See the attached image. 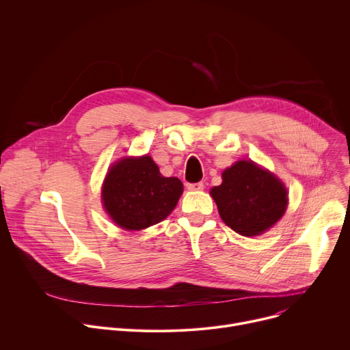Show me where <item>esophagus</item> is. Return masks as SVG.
<instances>
[{
    "mask_svg": "<svg viewBox=\"0 0 350 350\" xmlns=\"http://www.w3.org/2000/svg\"><path fill=\"white\" fill-rule=\"evenodd\" d=\"M187 189H189V190H202V189H204V183H202V182L187 183Z\"/></svg>",
    "mask_w": 350,
    "mask_h": 350,
    "instance_id": "1",
    "label": "esophagus"
}]
</instances>
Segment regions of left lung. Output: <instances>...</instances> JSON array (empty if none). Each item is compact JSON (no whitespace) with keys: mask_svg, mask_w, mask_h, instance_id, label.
<instances>
[{"mask_svg":"<svg viewBox=\"0 0 350 350\" xmlns=\"http://www.w3.org/2000/svg\"><path fill=\"white\" fill-rule=\"evenodd\" d=\"M222 221L236 233L260 236L284 215L288 193L284 183L251 160H240L222 172L211 189Z\"/></svg>","mask_w":350,"mask_h":350,"instance_id":"left-lung-1","label":"left lung"}]
</instances>
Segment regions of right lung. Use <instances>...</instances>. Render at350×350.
I'll return each instance as SVG.
<instances>
[{"label":"right lung","instance_id":"right-lung-1","mask_svg":"<svg viewBox=\"0 0 350 350\" xmlns=\"http://www.w3.org/2000/svg\"><path fill=\"white\" fill-rule=\"evenodd\" d=\"M182 191V182L163 176L150 156L124 157L110 167L105 178L102 202L117 226L142 230L164 221Z\"/></svg>","mask_w":350,"mask_h":350}]
</instances>
